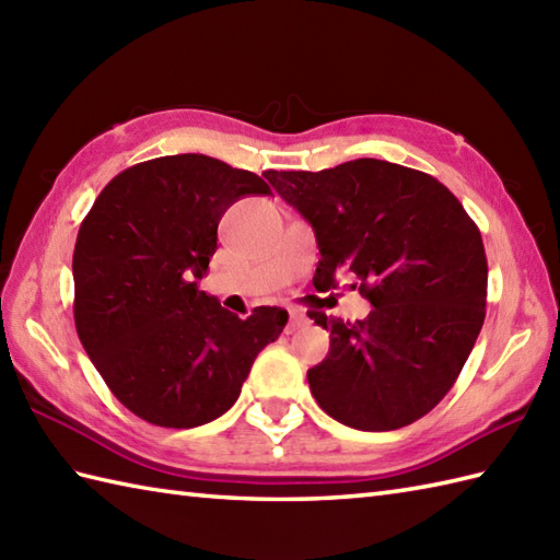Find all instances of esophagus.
I'll list each match as a JSON object with an SVG mask.
<instances>
[{"mask_svg":"<svg viewBox=\"0 0 560 560\" xmlns=\"http://www.w3.org/2000/svg\"><path fill=\"white\" fill-rule=\"evenodd\" d=\"M305 325H307V317L301 311L291 307V311H289V331H295V329H301Z\"/></svg>","mask_w":560,"mask_h":560,"instance_id":"34e87169","label":"esophagus"}]
</instances>
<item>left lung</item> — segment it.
<instances>
[{
	"mask_svg": "<svg viewBox=\"0 0 560 560\" xmlns=\"http://www.w3.org/2000/svg\"><path fill=\"white\" fill-rule=\"evenodd\" d=\"M265 177L313 225L315 289L353 273L351 289L373 305L355 323L307 311L329 331L327 359L307 371L313 397L359 431L419 421L455 385L483 325L489 265L477 223L433 175L389 161Z\"/></svg>",
	"mask_w": 560,
	"mask_h": 560,
	"instance_id": "1",
	"label": "left lung"
}]
</instances>
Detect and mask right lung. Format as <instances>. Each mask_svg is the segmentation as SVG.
Segmentation results:
<instances>
[{
	"label": "right lung",
	"instance_id": "add662e5",
	"mask_svg": "<svg viewBox=\"0 0 560 560\" xmlns=\"http://www.w3.org/2000/svg\"><path fill=\"white\" fill-rule=\"evenodd\" d=\"M269 192L255 173L177 153L115 175L81 221L71 259L77 335L139 419L163 428L219 419L287 327L281 307L241 319L197 289L225 209Z\"/></svg>",
	"mask_w": 560,
	"mask_h": 560
}]
</instances>
